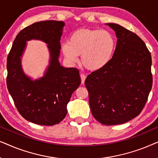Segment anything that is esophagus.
Returning a JSON list of instances; mask_svg holds the SVG:
<instances>
[{
  "label": "esophagus",
  "instance_id": "esophagus-1",
  "mask_svg": "<svg viewBox=\"0 0 158 158\" xmlns=\"http://www.w3.org/2000/svg\"><path fill=\"white\" fill-rule=\"evenodd\" d=\"M81 83L82 84H83L85 83V78H86V76L85 74H83V73H81Z\"/></svg>",
  "mask_w": 158,
  "mask_h": 158
}]
</instances>
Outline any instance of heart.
Returning <instances> with one entry per match:
<instances>
[{
    "label": "heart",
    "instance_id": "obj_1",
    "mask_svg": "<svg viewBox=\"0 0 158 158\" xmlns=\"http://www.w3.org/2000/svg\"><path fill=\"white\" fill-rule=\"evenodd\" d=\"M115 38L107 30L83 29L73 32L69 42L62 44V52L69 62H81L88 70H99L111 60L115 49Z\"/></svg>",
    "mask_w": 158,
    "mask_h": 158
}]
</instances>
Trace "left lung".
<instances>
[{
  "mask_svg": "<svg viewBox=\"0 0 158 158\" xmlns=\"http://www.w3.org/2000/svg\"><path fill=\"white\" fill-rule=\"evenodd\" d=\"M116 32L113 57L104 68L88 75L93 116L104 125L124 124L141 113L152 85V57L144 42L134 32L107 23Z\"/></svg>",
  "mask_w": 158,
  "mask_h": 158,
  "instance_id": "left-lung-1",
  "label": "left lung"
}]
</instances>
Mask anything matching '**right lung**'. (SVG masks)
<instances>
[{"instance_id": "obj_1", "label": "right lung", "mask_w": 158, "mask_h": 158, "mask_svg": "<svg viewBox=\"0 0 158 158\" xmlns=\"http://www.w3.org/2000/svg\"><path fill=\"white\" fill-rule=\"evenodd\" d=\"M62 21H43L23 29L15 38L7 57L6 84L17 110L25 119L34 124L52 126L62 122L67 104L81 80L76 68H65L58 61ZM32 38L48 44L51 64L46 74L31 81L23 74L20 58L25 42Z\"/></svg>"}]
</instances>
